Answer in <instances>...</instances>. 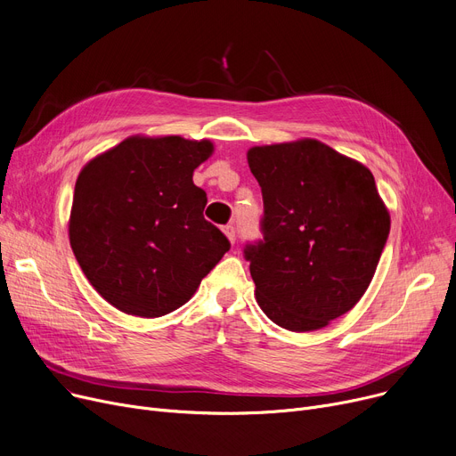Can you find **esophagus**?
<instances>
[{
    "label": "esophagus",
    "instance_id": "obj_1",
    "mask_svg": "<svg viewBox=\"0 0 456 456\" xmlns=\"http://www.w3.org/2000/svg\"><path fill=\"white\" fill-rule=\"evenodd\" d=\"M224 232H225V236L229 238L231 244L236 240V232H234V227H232V225H225V227H224Z\"/></svg>",
    "mask_w": 456,
    "mask_h": 456
}]
</instances>
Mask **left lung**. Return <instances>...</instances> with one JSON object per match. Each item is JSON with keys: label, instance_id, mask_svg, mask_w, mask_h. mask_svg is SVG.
Segmentation results:
<instances>
[{"label": "left lung", "instance_id": "obj_1", "mask_svg": "<svg viewBox=\"0 0 456 456\" xmlns=\"http://www.w3.org/2000/svg\"><path fill=\"white\" fill-rule=\"evenodd\" d=\"M260 184L262 240L244 249L256 303L294 332L327 327L361 301L390 214L368 167L313 138L248 151Z\"/></svg>", "mask_w": 456, "mask_h": 456}]
</instances>
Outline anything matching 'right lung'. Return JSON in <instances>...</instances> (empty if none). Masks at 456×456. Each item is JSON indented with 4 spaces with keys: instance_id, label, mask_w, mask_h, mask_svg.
Returning a JSON list of instances; mask_svg holds the SVG:
<instances>
[{
    "instance_id": "add662e5",
    "label": "right lung",
    "mask_w": 456,
    "mask_h": 456,
    "mask_svg": "<svg viewBox=\"0 0 456 456\" xmlns=\"http://www.w3.org/2000/svg\"><path fill=\"white\" fill-rule=\"evenodd\" d=\"M212 151L208 140L129 136L81 170L69 246L95 292L122 313H174L229 251L191 181Z\"/></svg>"
}]
</instances>
